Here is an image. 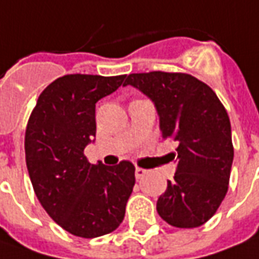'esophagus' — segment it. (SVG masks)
Segmentation results:
<instances>
[{
    "label": "esophagus",
    "mask_w": 259,
    "mask_h": 259,
    "mask_svg": "<svg viewBox=\"0 0 259 259\" xmlns=\"http://www.w3.org/2000/svg\"><path fill=\"white\" fill-rule=\"evenodd\" d=\"M146 174H147V170H144V168H142V167H137V168H136V179H143Z\"/></svg>",
    "instance_id": "1"
}]
</instances>
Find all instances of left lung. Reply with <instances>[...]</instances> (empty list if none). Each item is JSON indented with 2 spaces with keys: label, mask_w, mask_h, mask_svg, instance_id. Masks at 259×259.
I'll use <instances>...</instances> for the list:
<instances>
[{
  "label": "left lung",
  "mask_w": 259,
  "mask_h": 259,
  "mask_svg": "<svg viewBox=\"0 0 259 259\" xmlns=\"http://www.w3.org/2000/svg\"><path fill=\"white\" fill-rule=\"evenodd\" d=\"M123 85L154 102L161 136L177 144L170 153L177 170L159 197V215L177 228L203 226L228 191L234 146L226 107L210 86L189 73H130Z\"/></svg>",
  "instance_id": "1"
}]
</instances>
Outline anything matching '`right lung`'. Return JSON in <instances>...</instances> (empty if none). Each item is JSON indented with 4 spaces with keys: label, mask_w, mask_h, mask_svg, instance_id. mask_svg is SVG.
Returning a JSON list of instances; mask_svg holds the SVG:
<instances>
[{
    "label": "right lung",
    "mask_w": 259,
    "mask_h": 259,
    "mask_svg": "<svg viewBox=\"0 0 259 259\" xmlns=\"http://www.w3.org/2000/svg\"><path fill=\"white\" fill-rule=\"evenodd\" d=\"M124 78L61 76L42 91L28 119L25 160L33 191L49 217L76 237L115 231L136 183L133 163L91 164L83 153L96 135V102Z\"/></svg>",
    "instance_id": "1"
}]
</instances>
